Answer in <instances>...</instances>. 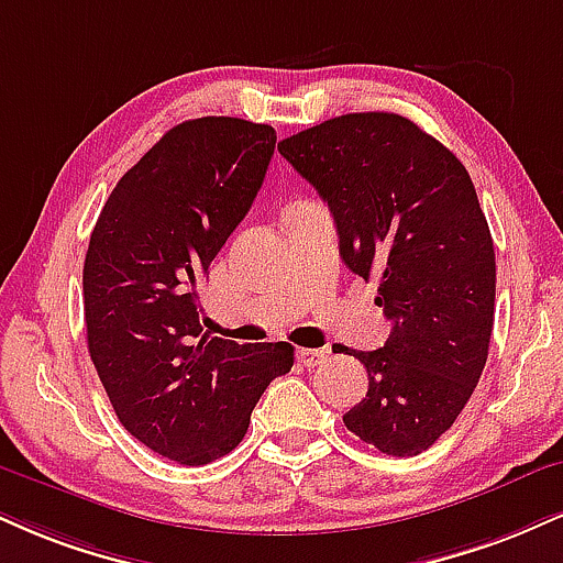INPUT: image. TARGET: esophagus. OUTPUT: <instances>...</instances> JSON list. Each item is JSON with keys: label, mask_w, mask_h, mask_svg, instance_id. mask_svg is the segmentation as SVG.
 Wrapping results in <instances>:
<instances>
[{"label": "esophagus", "mask_w": 563, "mask_h": 563, "mask_svg": "<svg viewBox=\"0 0 563 563\" xmlns=\"http://www.w3.org/2000/svg\"><path fill=\"white\" fill-rule=\"evenodd\" d=\"M296 358H299L303 367H317V364H322L324 358H328V351L324 349H299L296 351Z\"/></svg>", "instance_id": "34e87169"}]
</instances>
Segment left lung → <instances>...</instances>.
I'll return each mask as SVG.
<instances>
[{
	"label": "left lung",
	"instance_id": "left-lung-1",
	"mask_svg": "<svg viewBox=\"0 0 563 563\" xmlns=\"http://www.w3.org/2000/svg\"><path fill=\"white\" fill-rule=\"evenodd\" d=\"M277 152L328 201L351 273L380 277L375 303L393 322L383 349H346L369 388L343 424L388 456H417L462 415L490 346L496 252L470 173L393 112L324 120Z\"/></svg>",
	"mask_w": 563,
	"mask_h": 563
}]
</instances>
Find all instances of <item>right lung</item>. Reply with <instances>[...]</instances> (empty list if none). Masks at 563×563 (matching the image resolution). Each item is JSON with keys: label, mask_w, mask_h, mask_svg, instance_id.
<instances>
[{"label": "right lung", "mask_w": 563, "mask_h": 563, "mask_svg": "<svg viewBox=\"0 0 563 563\" xmlns=\"http://www.w3.org/2000/svg\"><path fill=\"white\" fill-rule=\"evenodd\" d=\"M275 128L241 118L175 125L101 209L84 262L88 354L123 428L186 466L241 443L290 343L239 346L201 324L196 280L252 209Z\"/></svg>", "instance_id": "right-lung-1"}]
</instances>
